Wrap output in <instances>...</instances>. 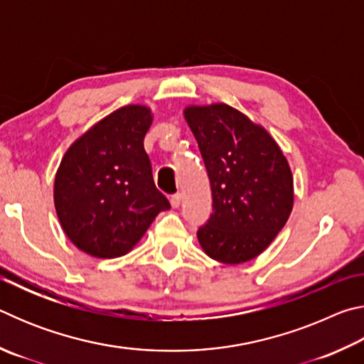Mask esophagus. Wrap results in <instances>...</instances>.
Wrapping results in <instances>:
<instances>
[{
    "mask_svg": "<svg viewBox=\"0 0 364 364\" xmlns=\"http://www.w3.org/2000/svg\"><path fill=\"white\" fill-rule=\"evenodd\" d=\"M170 204L173 208H178L181 204V194H173L170 197Z\"/></svg>",
    "mask_w": 364,
    "mask_h": 364,
    "instance_id": "esophagus-1",
    "label": "esophagus"
}]
</instances>
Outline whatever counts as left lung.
Returning a JSON list of instances; mask_svg holds the SVG:
<instances>
[{
  "label": "left lung",
  "instance_id": "obj_1",
  "mask_svg": "<svg viewBox=\"0 0 364 364\" xmlns=\"http://www.w3.org/2000/svg\"><path fill=\"white\" fill-rule=\"evenodd\" d=\"M210 180L213 212L197 239L213 260H252L284 228L294 204L286 157L264 128L226 104L184 110Z\"/></svg>",
  "mask_w": 364,
  "mask_h": 364
}]
</instances>
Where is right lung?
I'll return each instance as SVG.
<instances>
[{
	"mask_svg": "<svg viewBox=\"0 0 364 364\" xmlns=\"http://www.w3.org/2000/svg\"><path fill=\"white\" fill-rule=\"evenodd\" d=\"M151 122L143 106L115 110L77 139L59 165L54 205L67 237L86 254L125 255L170 208L143 144Z\"/></svg>",
	"mask_w": 364,
	"mask_h": 364,
	"instance_id": "1",
	"label": "right lung"
}]
</instances>
